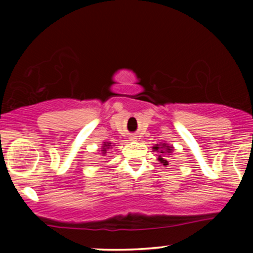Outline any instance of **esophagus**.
I'll return each mask as SVG.
<instances>
[{"instance_id": "obj_1", "label": "esophagus", "mask_w": 253, "mask_h": 253, "mask_svg": "<svg viewBox=\"0 0 253 253\" xmlns=\"http://www.w3.org/2000/svg\"><path fill=\"white\" fill-rule=\"evenodd\" d=\"M133 139H134V138H133Z\"/></svg>"}]
</instances>
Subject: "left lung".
Masks as SVG:
<instances>
[{
    "instance_id": "8db88e82",
    "label": "left lung",
    "mask_w": 253,
    "mask_h": 253,
    "mask_svg": "<svg viewBox=\"0 0 253 253\" xmlns=\"http://www.w3.org/2000/svg\"><path fill=\"white\" fill-rule=\"evenodd\" d=\"M153 150L159 151L161 153V155H159V161L161 162L164 166H168V159L166 158V155H168L170 152L172 151V147L167 146V144H161V145H157L154 146Z\"/></svg>"
}]
</instances>
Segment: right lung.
I'll list each match as a JSON object with an SVG mask.
<instances>
[{"instance_id": "1", "label": "right lung", "mask_w": 253, "mask_h": 253, "mask_svg": "<svg viewBox=\"0 0 253 253\" xmlns=\"http://www.w3.org/2000/svg\"><path fill=\"white\" fill-rule=\"evenodd\" d=\"M103 145H105V146H102V152H103L102 154H106V151H107V148H109L110 143H105Z\"/></svg>"}]
</instances>
